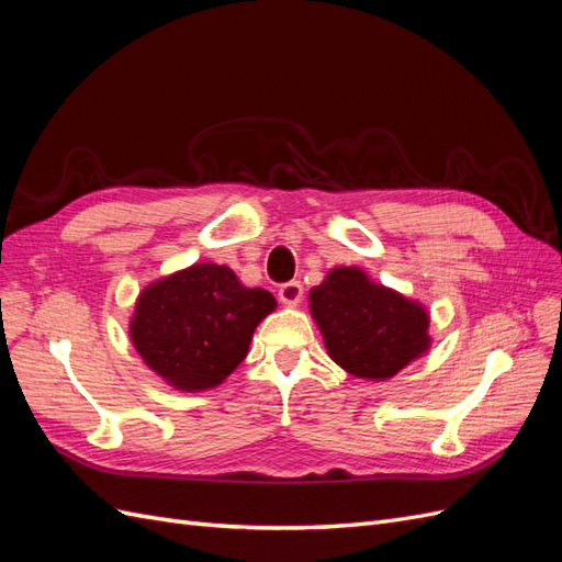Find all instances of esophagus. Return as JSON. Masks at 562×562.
<instances>
[{"label":"esophagus","instance_id":"obj_1","mask_svg":"<svg viewBox=\"0 0 562 562\" xmlns=\"http://www.w3.org/2000/svg\"><path fill=\"white\" fill-rule=\"evenodd\" d=\"M302 295H304V288L300 281H288L279 288V300L288 304V307H295V304L302 300Z\"/></svg>","mask_w":562,"mask_h":562}]
</instances>
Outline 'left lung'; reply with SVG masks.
<instances>
[{"mask_svg": "<svg viewBox=\"0 0 562 562\" xmlns=\"http://www.w3.org/2000/svg\"><path fill=\"white\" fill-rule=\"evenodd\" d=\"M310 307L330 359L356 378H394L429 349L424 307L372 283L356 267L333 269L312 288Z\"/></svg>", "mask_w": 562, "mask_h": 562, "instance_id": "1", "label": "left lung"}]
</instances>
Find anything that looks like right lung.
I'll return each mask as SVG.
<instances>
[{"instance_id":"obj_1","label":"right lung","mask_w":562,"mask_h":562,"mask_svg":"<svg viewBox=\"0 0 562 562\" xmlns=\"http://www.w3.org/2000/svg\"><path fill=\"white\" fill-rule=\"evenodd\" d=\"M274 307L265 288H246L229 267L203 262L145 288L131 337L166 382L201 391L246 359L255 328Z\"/></svg>"}]
</instances>
